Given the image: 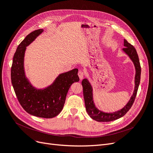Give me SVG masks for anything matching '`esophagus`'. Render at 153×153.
I'll list each match as a JSON object with an SVG mask.
<instances>
[{"label":"esophagus","instance_id":"obj_1","mask_svg":"<svg viewBox=\"0 0 153 153\" xmlns=\"http://www.w3.org/2000/svg\"><path fill=\"white\" fill-rule=\"evenodd\" d=\"M78 76H79V77L80 79H82L84 76H85V73H84V72H82V71H79L78 72Z\"/></svg>","mask_w":153,"mask_h":153}]
</instances>
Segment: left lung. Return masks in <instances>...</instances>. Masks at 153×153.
<instances>
[{"instance_id":"1","label":"left lung","mask_w":153,"mask_h":153,"mask_svg":"<svg viewBox=\"0 0 153 153\" xmlns=\"http://www.w3.org/2000/svg\"><path fill=\"white\" fill-rule=\"evenodd\" d=\"M124 46L125 47L124 48H123V51L128 55L132 62H134L136 73L135 77V89L134 93H133L129 102H128L127 104L123 107L122 109L111 113H107L98 110L95 107L94 102H93V89L90 83L88 81L87 79H84L82 81L81 83L83 88V95L84 99H85L86 111L88 115H89L93 120H94L97 121L109 122L119 119V118L123 117L126 114V112L130 109L133 103H134L135 101L140 81V64L135 48L129 42H128V41L125 40V39H124Z\"/></svg>"}]
</instances>
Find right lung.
<instances>
[{
    "label": "right lung",
    "mask_w": 153,
    "mask_h": 153,
    "mask_svg": "<svg viewBox=\"0 0 153 153\" xmlns=\"http://www.w3.org/2000/svg\"><path fill=\"white\" fill-rule=\"evenodd\" d=\"M43 32L42 29L30 33L19 44L11 67V82L18 100L28 114L43 118H52L60 114L72 83L78 82L77 68L61 74L50 86L44 90L33 87L25 77L23 62L26 47Z\"/></svg>",
    "instance_id": "1"
}]
</instances>
